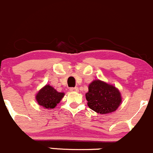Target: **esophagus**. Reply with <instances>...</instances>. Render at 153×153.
Listing matches in <instances>:
<instances>
[{
	"label": "esophagus",
	"mask_w": 153,
	"mask_h": 153,
	"mask_svg": "<svg viewBox=\"0 0 153 153\" xmlns=\"http://www.w3.org/2000/svg\"><path fill=\"white\" fill-rule=\"evenodd\" d=\"M70 91H73V92H78L79 91V89H78V88H76V87L71 88Z\"/></svg>",
	"instance_id": "obj_1"
}]
</instances>
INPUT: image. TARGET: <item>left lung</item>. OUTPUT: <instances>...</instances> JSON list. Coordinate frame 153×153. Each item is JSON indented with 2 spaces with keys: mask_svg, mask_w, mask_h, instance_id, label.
I'll return each instance as SVG.
<instances>
[{
  "mask_svg": "<svg viewBox=\"0 0 153 153\" xmlns=\"http://www.w3.org/2000/svg\"><path fill=\"white\" fill-rule=\"evenodd\" d=\"M85 97L89 108L100 114H108L116 111L122 101L117 88L99 79L89 85Z\"/></svg>",
  "mask_w": 153,
  "mask_h": 153,
  "instance_id": "left-lung-1",
  "label": "left lung"
}]
</instances>
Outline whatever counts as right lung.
<instances>
[{"label": "right lung", "mask_w": 153, "mask_h": 153, "mask_svg": "<svg viewBox=\"0 0 153 153\" xmlns=\"http://www.w3.org/2000/svg\"><path fill=\"white\" fill-rule=\"evenodd\" d=\"M65 94L58 92L50 85H46L42 88L36 96L38 104L48 109L54 108L61 101Z\"/></svg>", "instance_id": "1"}]
</instances>
